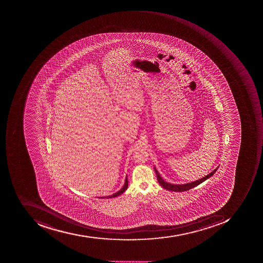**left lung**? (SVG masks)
Listing matches in <instances>:
<instances>
[{
    "mask_svg": "<svg viewBox=\"0 0 263 263\" xmlns=\"http://www.w3.org/2000/svg\"><path fill=\"white\" fill-rule=\"evenodd\" d=\"M154 169L155 172H156V176H157V180H158L159 183H160V185H161L162 187L167 190V191H175V192H183V191H189V190L195 187L197 185L201 184V182L205 181L206 179H208L209 178L211 177L212 175H213V174H215V172L217 171L218 167L215 169L214 171H213V172H212L211 173L209 174L208 175L204 176L202 179H199V180L194 181V182H190V183L182 184V185H174V184H171L168 183V182H165V181L163 180L162 178L160 177V174L158 173L157 170H156V168Z\"/></svg>",
    "mask_w": 263,
    "mask_h": 263,
    "instance_id": "1",
    "label": "left lung"
}]
</instances>
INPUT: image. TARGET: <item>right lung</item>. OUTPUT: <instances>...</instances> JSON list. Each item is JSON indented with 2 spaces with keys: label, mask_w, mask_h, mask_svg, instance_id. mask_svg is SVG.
Segmentation results:
<instances>
[{
  "label": "right lung",
  "mask_w": 263,
  "mask_h": 263,
  "mask_svg": "<svg viewBox=\"0 0 263 263\" xmlns=\"http://www.w3.org/2000/svg\"><path fill=\"white\" fill-rule=\"evenodd\" d=\"M128 188V179L127 178H125V184H124L123 187L120 190V191H118L117 193H115L113 195L107 196V197H105V198H116L118 196L121 195L122 193L125 192L126 191V189ZM104 197H102L101 198H103Z\"/></svg>",
  "instance_id": "1"
}]
</instances>
